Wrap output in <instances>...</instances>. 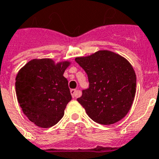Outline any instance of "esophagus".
Segmentation results:
<instances>
[{
    "label": "esophagus",
    "mask_w": 159,
    "mask_h": 159,
    "mask_svg": "<svg viewBox=\"0 0 159 159\" xmlns=\"http://www.w3.org/2000/svg\"><path fill=\"white\" fill-rule=\"evenodd\" d=\"M70 94L72 97H76L79 96V91L76 89H70Z\"/></svg>",
    "instance_id": "obj_1"
}]
</instances>
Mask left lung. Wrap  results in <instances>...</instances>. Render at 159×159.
Masks as SVG:
<instances>
[{
	"label": "left lung",
	"mask_w": 159,
	"mask_h": 159,
	"mask_svg": "<svg viewBox=\"0 0 159 159\" xmlns=\"http://www.w3.org/2000/svg\"><path fill=\"white\" fill-rule=\"evenodd\" d=\"M75 62L88 75L89 88L82 91L78 102L92 120L111 125L126 116L136 93V75L133 66L120 55L100 51Z\"/></svg>",
	"instance_id": "8db88e82"
}]
</instances>
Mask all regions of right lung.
<instances>
[{
	"label": "right lung",
	"mask_w": 159,
	"mask_h": 159,
	"mask_svg": "<svg viewBox=\"0 0 159 159\" xmlns=\"http://www.w3.org/2000/svg\"><path fill=\"white\" fill-rule=\"evenodd\" d=\"M68 62L55 64L50 59H33L16 77V94L24 114L42 128L56 125L71 100L68 81L63 76Z\"/></svg>",
	"instance_id": "add662e5"
}]
</instances>
